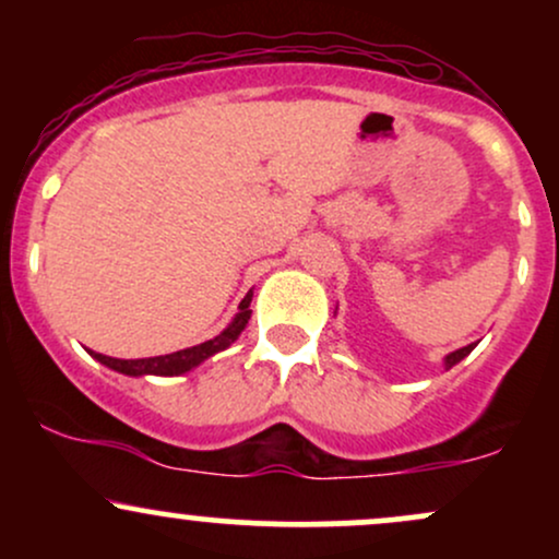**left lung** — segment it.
<instances>
[{"mask_svg":"<svg viewBox=\"0 0 559 559\" xmlns=\"http://www.w3.org/2000/svg\"><path fill=\"white\" fill-rule=\"evenodd\" d=\"M476 349V344H467V346H463V349H454V352H449V355L444 357V368L449 370V368H454V365H457L460 360H465L467 355H471V352Z\"/></svg>","mask_w":559,"mask_h":559,"instance_id":"left-lung-1","label":"left lung"}]
</instances>
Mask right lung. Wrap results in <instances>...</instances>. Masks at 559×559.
<instances>
[{
	"instance_id": "1",
	"label": "right lung",
	"mask_w": 559,
	"mask_h": 559,
	"mask_svg": "<svg viewBox=\"0 0 559 559\" xmlns=\"http://www.w3.org/2000/svg\"><path fill=\"white\" fill-rule=\"evenodd\" d=\"M249 301H252V292L241 299L239 312H236L234 320L217 333L215 338L210 342H202L197 346H189V349L173 352V355H159V357H144V360H115V357L99 355V352L88 349V355L94 357L96 362L107 365V368L115 370V373H123L131 378H141V376H183L189 370H194L197 365H202L204 360L217 355V352L228 349L236 338L241 336V331L247 329L249 318H252V310H249Z\"/></svg>"
}]
</instances>
